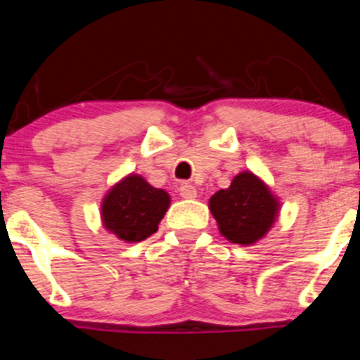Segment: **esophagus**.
I'll use <instances>...</instances> for the list:
<instances>
[{"label":"esophagus","mask_w":360,"mask_h":360,"mask_svg":"<svg viewBox=\"0 0 360 360\" xmlns=\"http://www.w3.org/2000/svg\"><path fill=\"white\" fill-rule=\"evenodd\" d=\"M179 193L181 197L186 198V200H193V198H197V190H195L193 184H183V186L179 188Z\"/></svg>","instance_id":"esophagus-1"}]
</instances>
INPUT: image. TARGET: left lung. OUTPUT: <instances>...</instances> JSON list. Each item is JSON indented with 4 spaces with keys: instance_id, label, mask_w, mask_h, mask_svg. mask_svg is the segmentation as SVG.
<instances>
[{
    "instance_id": "left-lung-1",
    "label": "left lung",
    "mask_w": 360,
    "mask_h": 360,
    "mask_svg": "<svg viewBox=\"0 0 360 360\" xmlns=\"http://www.w3.org/2000/svg\"><path fill=\"white\" fill-rule=\"evenodd\" d=\"M209 209L226 240L252 245L274 228L281 214V200L259 176L242 170L230 188L210 197Z\"/></svg>"
}]
</instances>
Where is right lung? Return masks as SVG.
Listing matches in <instances>:
<instances>
[{
  "instance_id": "add662e5",
  "label": "right lung",
  "mask_w": 360,
  "mask_h": 360,
  "mask_svg": "<svg viewBox=\"0 0 360 360\" xmlns=\"http://www.w3.org/2000/svg\"><path fill=\"white\" fill-rule=\"evenodd\" d=\"M170 207V195L139 174H127L101 202V221L118 240L136 244L151 237Z\"/></svg>"
}]
</instances>
